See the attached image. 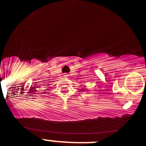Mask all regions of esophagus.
I'll return each instance as SVG.
<instances>
[{
    "label": "esophagus",
    "mask_w": 146,
    "mask_h": 146,
    "mask_svg": "<svg viewBox=\"0 0 146 146\" xmlns=\"http://www.w3.org/2000/svg\"><path fill=\"white\" fill-rule=\"evenodd\" d=\"M64 77H66H66H69V74H66V73H65V74H64Z\"/></svg>",
    "instance_id": "esophagus-1"
}]
</instances>
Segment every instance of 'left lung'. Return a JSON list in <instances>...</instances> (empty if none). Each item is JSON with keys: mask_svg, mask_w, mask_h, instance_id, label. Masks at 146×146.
<instances>
[{"mask_svg": "<svg viewBox=\"0 0 146 146\" xmlns=\"http://www.w3.org/2000/svg\"><path fill=\"white\" fill-rule=\"evenodd\" d=\"M82 91H84V89H82Z\"/></svg>", "mask_w": 146, "mask_h": 146, "instance_id": "obj_1", "label": "left lung"}]
</instances>
